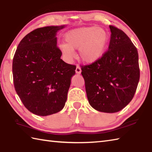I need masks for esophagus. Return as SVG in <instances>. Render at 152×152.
I'll return each instance as SVG.
<instances>
[{
    "mask_svg": "<svg viewBox=\"0 0 152 152\" xmlns=\"http://www.w3.org/2000/svg\"><path fill=\"white\" fill-rule=\"evenodd\" d=\"M82 72V70H81V68H80L79 66H76V74H80Z\"/></svg>",
    "mask_w": 152,
    "mask_h": 152,
    "instance_id": "esophagus-1",
    "label": "esophagus"
}]
</instances>
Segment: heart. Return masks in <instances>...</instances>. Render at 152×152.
<instances>
[{
    "mask_svg": "<svg viewBox=\"0 0 152 152\" xmlns=\"http://www.w3.org/2000/svg\"><path fill=\"white\" fill-rule=\"evenodd\" d=\"M65 44H60V50L67 59L74 56V50L79 49L81 59L93 63L104 53L108 40L107 32L96 26L81 27L70 31L64 36Z\"/></svg>",
    "mask_w": 152,
    "mask_h": 152,
    "instance_id": "b5f03b06",
    "label": "heart"
}]
</instances>
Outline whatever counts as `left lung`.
<instances>
[{
  "mask_svg": "<svg viewBox=\"0 0 152 152\" xmlns=\"http://www.w3.org/2000/svg\"><path fill=\"white\" fill-rule=\"evenodd\" d=\"M108 50L95 62L82 66L89 103L96 110L115 113L133 99L140 79L138 53L122 30L110 25Z\"/></svg>",
  "mask_w": 152,
  "mask_h": 152,
  "instance_id": "8db88e82",
  "label": "left lung"
}]
</instances>
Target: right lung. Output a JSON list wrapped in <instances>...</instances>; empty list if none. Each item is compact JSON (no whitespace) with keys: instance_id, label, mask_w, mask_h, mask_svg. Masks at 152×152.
<instances>
[{"instance_id":"1","label":"right lung","mask_w":152,"mask_h":152,"mask_svg":"<svg viewBox=\"0 0 152 152\" xmlns=\"http://www.w3.org/2000/svg\"><path fill=\"white\" fill-rule=\"evenodd\" d=\"M64 26L36 28L19 42L12 63L15 91L28 110L41 116L62 110L76 66L61 59L57 32Z\"/></svg>"}]
</instances>
